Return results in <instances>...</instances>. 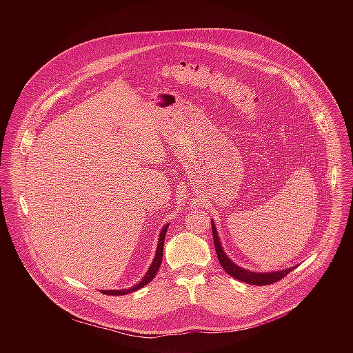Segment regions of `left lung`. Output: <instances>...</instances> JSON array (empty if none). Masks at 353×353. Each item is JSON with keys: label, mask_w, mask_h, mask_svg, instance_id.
<instances>
[{"label": "left lung", "mask_w": 353, "mask_h": 353, "mask_svg": "<svg viewBox=\"0 0 353 353\" xmlns=\"http://www.w3.org/2000/svg\"><path fill=\"white\" fill-rule=\"evenodd\" d=\"M212 234H213L214 249H216V254H217L220 265L223 266V269L230 276H232L234 279H236L239 281H243V283H248V284H252V285H269V284H273V283L281 280L284 276H287L290 272H292L296 268V266H292V268H287V269H283V270L262 272V273L261 272L248 270V269H245L242 266H238L224 252V249L221 246V242H220V238L217 235V230H216V225H214L213 220H212Z\"/></svg>", "instance_id": "1"}]
</instances>
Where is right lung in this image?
<instances>
[{"label": "right lung", "instance_id": "1", "mask_svg": "<svg viewBox=\"0 0 353 353\" xmlns=\"http://www.w3.org/2000/svg\"><path fill=\"white\" fill-rule=\"evenodd\" d=\"M170 224H165L161 231H160V235H159V241H157V249H156V254H154V258L152 261L151 266L148 269V272L145 273V276L141 279L140 283H137L134 287H130L128 290H118V291H112V290H101V294L104 295H111V296H121V295H126V294H130V292H134L143 287H145L148 283H151L153 280V277L156 276L159 268H160V263H161V259H163V248H164V238H165V232H167V228H168Z\"/></svg>", "mask_w": 353, "mask_h": 353}]
</instances>
